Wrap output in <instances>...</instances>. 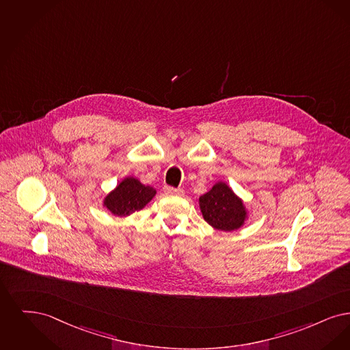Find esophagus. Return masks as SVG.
Segmentation results:
<instances>
[{
	"label": "esophagus",
	"mask_w": 350,
	"mask_h": 350,
	"mask_svg": "<svg viewBox=\"0 0 350 350\" xmlns=\"http://www.w3.org/2000/svg\"><path fill=\"white\" fill-rule=\"evenodd\" d=\"M163 191L167 193V195H178V196H183L184 195V191L180 188H174V187H170V185H165Z\"/></svg>",
	"instance_id": "1"
}]
</instances>
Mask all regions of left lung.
<instances>
[{
	"label": "left lung",
	"instance_id": "left-lung-1",
	"mask_svg": "<svg viewBox=\"0 0 350 350\" xmlns=\"http://www.w3.org/2000/svg\"><path fill=\"white\" fill-rule=\"evenodd\" d=\"M198 204L204 219L221 231L242 228L248 215L242 198L224 182L215 183L209 192L198 198Z\"/></svg>",
	"mask_w": 350,
	"mask_h": 350
}]
</instances>
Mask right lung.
I'll use <instances>...</instances> for the list:
<instances>
[{
	"label": "right lung",
	"instance_id": "add662e5",
	"mask_svg": "<svg viewBox=\"0 0 350 350\" xmlns=\"http://www.w3.org/2000/svg\"><path fill=\"white\" fill-rule=\"evenodd\" d=\"M155 193L157 191L152 187L142 184L133 176H128L107 195L103 205L113 215L126 217L144 209Z\"/></svg>",
	"mask_w": 350,
	"mask_h": 350
}]
</instances>
